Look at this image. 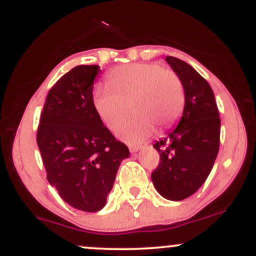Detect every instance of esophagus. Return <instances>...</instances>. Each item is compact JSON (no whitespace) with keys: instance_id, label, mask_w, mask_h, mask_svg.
I'll return each instance as SVG.
<instances>
[{"instance_id":"1","label":"esophagus","mask_w":256,"mask_h":256,"mask_svg":"<svg viewBox=\"0 0 256 256\" xmlns=\"http://www.w3.org/2000/svg\"><path fill=\"white\" fill-rule=\"evenodd\" d=\"M128 149H130L131 152H136L140 150V146H128Z\"/></svg>"}]
</instances>
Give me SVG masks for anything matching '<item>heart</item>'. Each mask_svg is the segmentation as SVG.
<instances>
[{"label": "heart", "mask_w": 256, "mask_h": 256, "mask_svg": "<svg viewBox=\"0 0 256 256\" xmlns=\"http://www.w3.org/2000/svg\"><path fill=\"white\" fill-rule=\"evenodd\" d=\"M110 89L94 92V108L110 131H116L132 110L136 113L118 130L128 143H140L155 131L177 122L184 107V88L172 70L158 64L119 66L107 74Z\"/></svg>", "instance_id": "heart-1"}]
</instances>
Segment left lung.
<instances>
[{
	"label": "left lung",
	"instance_id": "obj_1",
	"mask_svg": "<svg viewBox=\"0 0 256 256\" xmlns=\"http://www.w3.org/2000/svg\"><path fill=\"white\" fill-rule=\"evenodd\" d=\"M166 61L180 78L185 106L177 128L152 146L160 161L152 179L161 196L180 201L198 192L212 171L219 152L220 118L208 82L177 58Z\"/></svg>",
	"mask_w": 256,
	"mask_h": 256
}]
</instances>
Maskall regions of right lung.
Listing matches in <instances>:
<instances>
[{"label": "right lung", "mask_w": 256, "mask_h": 256, "mask_svg": "<svg viewBox=\"0 0 256 256\" xmlns=\"http://www.w3.org/2000/svg\"><path fill=\"white\" fill-rule=\"evenodd\" d=\"M98 64H80L52 86L40 112L37 144L49 184L76 210L104 207L120 162L130 152L113 136L92 102Z\"/></svg>", "instance_id": "right-lung-1"}]
</instances>
